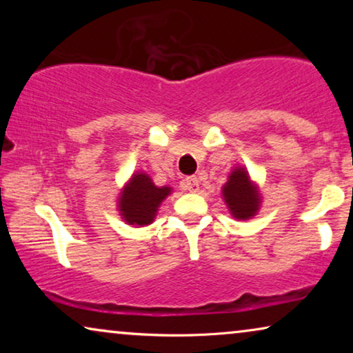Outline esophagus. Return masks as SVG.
Masks as SVG:
<instances>
[{"label": "esophagus", "mask_w": 353, "mask_h": 353, "mask_svg": "<svg viewBox=\"0 0 353 353\" xmlns=\"http://www.w3.org/2000/svg\"><path fill=\"white\" fill-rule=\"evenodd\" d=\"M181 186H183V190L194 192L199 190V180H197L196 176H186L185 180L181 181Z\"/></svg>", "instance_id": "34e87169"}]
</instances>
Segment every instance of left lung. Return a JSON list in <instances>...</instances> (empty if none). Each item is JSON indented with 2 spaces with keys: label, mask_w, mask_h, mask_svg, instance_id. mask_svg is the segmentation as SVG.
<instances>
[{
  "label": "left lung",
  "mask_w": 353,
  "mask_h": 353,
  "mask_svg": "<svg viewBox=\"0 0 353 353\" xmlns=\"http://www.w3.org/2000/svg\"><path fill=\"white\" fill-rule=\"evenodd\" d=\"M225 204L230 214L238 220H249L260 209L262 196L259 186L250 180L249 172L244 167H234L230 173L228 181L221 188Z\"/></svg>",
  "instance_id": "1"
}]
</instances>
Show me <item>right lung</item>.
<instances>
[{
    "mask_svg": "<svg viewBox=\"0 0 353 353\" xmlns=\"http://www.w3.org/2000/svg\"><path fill=\"white\" fill-rule=\"evenodd\" d=\"M172 192L170 186H156L144 172L133 173L120 191L119 212L128 225L146 226L156 219L159 205Z\"/></svg>",
    "mask_w": 353,
    "mask_h": 353,
    "instance_id": "1",
    "label": "right lung"
}]
</instances>
